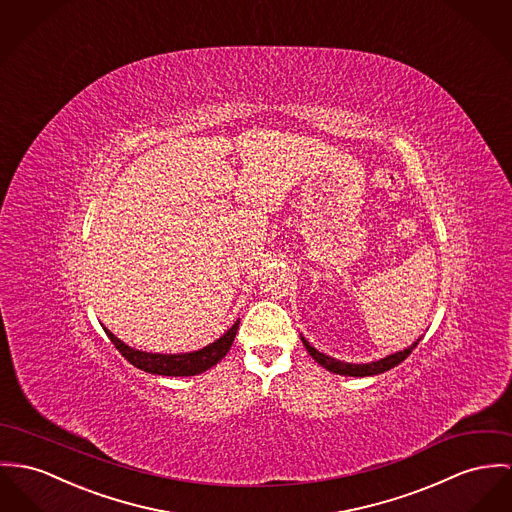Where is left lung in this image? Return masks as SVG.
Returning <instances> with one entry per match:
<instances>
[{
  "label": "left lung",
  "instance_id": "1",
  "mask_svg": "<svg viewBox=\"0 0 512 512\" xmlns=\"http://www.w3.org/2000/svg\"><path fill=\"white\" fill-rule=\"evenodd\" d=\"M419 341H421V339H419ZM419 341H417V343H413L411 347H407V349L399 351V353L390 354V356H386V358H382V360H376V362H368V364H349V362H341V360H335V358H331V356H325V354L315 351L314 347H312V345L302 337L304 347L308 349V353L314 356V360L317 364H321L323 368H327L329 372H335V374H343V376H360V378H362V376L382 374V372H386V370L394 368V366H397L399 362H403L409 354L413 353V349L419 345Z\"/></svg>",
  "mask_w": 512,
  "mask_h": 512
}]
</instances>
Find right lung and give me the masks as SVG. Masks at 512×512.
I'll return each instance as SVG.
<instances>
[{
	"label": "right lung",
	"mask_w": 512,
	"mask_h": 512,
	"mask_svg": "<svg viewBox=\"0 0 512 512\" xmlns=\"http://www.w3.org/2000/svg\"><path fill=\"white\" fill-rule=\"evenodd\" d=\"M237 327H239V321H236L218 341L210 343L208 347L195 353L183 354L142 353L124 345L109 329H105V333L109 335L111 343L117 347L118 353L144 372L159 374V376H197L206 372L208 368H212L214 364H218L228 354L234 345Z\"/></svg>",
	"instance_id": "1"
}]
</instances>
